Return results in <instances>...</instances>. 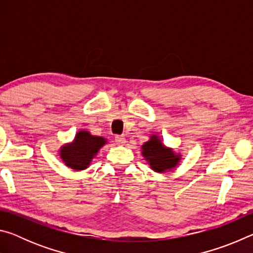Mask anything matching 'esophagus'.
Instances as JSON below:
<instances>
[{
	"label": "esophagus",
	"mask_w": 253,
	"mask_h": 253,
	"mask_svg": "<svg viewBox=\"0 0 253 253\" xmlns=\"http://www.w3.org/2000/svg\"><path fill=\"white\" fill-rule=\"evenodd\" d=\"M115 142H116L117 145H121V146H123V145L126 144V138L124 136H116L115 137Z\"/></svg>",
	"instance_id": "34e87169"
}]
</instances>
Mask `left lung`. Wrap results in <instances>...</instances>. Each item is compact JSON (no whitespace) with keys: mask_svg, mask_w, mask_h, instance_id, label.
Returning <instances> with one entry per match:
<instances>
[{"mask_svg":"<svg viewBox=\"0 0 253 253\" xmlns=\"http://www.w3.org/2000/svg\"><path fill=\"white\" fill-rule=\"evenodd\" d=\"M142 154L154 172L165 173L176 168L182 155L166 147L157 135H152L142 146Z\"/></svg>","mask_w":253,"mask_h":253,"instance_id":"obj_1","label":"left lung"}]
</instances>
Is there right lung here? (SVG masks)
Instances as JSON below:
<instances>
[{
	"label": "right lung",
	"mask_w": 253,
	"mask_h": 253,
	"mask_svg": "<svg viewBox=\"0 0 253 253\" xmlns=\"http://www.w3.org/2000/svg\"><path fill=\"white\" fill-rule=\"evenodd\" d=\"M106 144L107 139L104 137L93 136L88 130H80L72 143L60 147L59 155L68 168L79 172L89 168L93 157Z\"/></svg>",
	"instance_id": "obj_1"
}]
</instances>
